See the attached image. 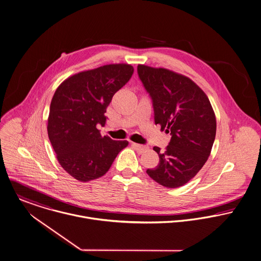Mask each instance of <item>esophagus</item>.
Listing matches in <instances>:
<instances>
[{"label":"esophagus","instance_id":"esophagus-1","mask_svg":"<svg viewBox=\"0 0 261 261\" xmlns=\"http://www.w3.org/2000/svg\"><path fill=\"white\" fill-rule=\"evenodd\" d=\"M132 146H134L136 148V150L140 153H144L145 151L148 150L147 146H143V145H140V144H137V143H132Z\"/></svg>","mask_w":261,"mask_h":261}]
</instances>
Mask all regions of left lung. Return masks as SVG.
Instances as JSON below:
<instances>
[{
	"label": "left lung",
	"instance_id": "left-lung-1",
	"mask_svg": "<svg viewBox=\"0 0 261 261\" xmlns=\"http://www.w3.org/2000/svg\"><path fill=\"white\" fill-rule=\"evenodd\" d=\"M138 74L154 106L155 123L171 140L159 164L147 173L159 184L176 188L192 179L206 162L216 138L217 121L205 93L189 78L163 68L138 66Z\"/></svg>",
	"mask_w": 261,
	"mask_h": 261
}]
</instances>
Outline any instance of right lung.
<instances>
[{
	"label": "right lung",
	"mask_w": 261,
	"mask_h": 261,
	"mask_svg": "<svg viewBox=\"0 0 261 261\" xmlns=\"http://www.w3.org/2000/svg\"><path fill=\"white\" fill-rule=\"evenodd\" d=\"M134 68L112 64L66 79L56 90L47 119V134L61 166L87 182L106 173L127 141L102 137L106 108L113 95L130 79Z\"/></svg>",
	"instance_id": "add662e5"
}]
</instances>
